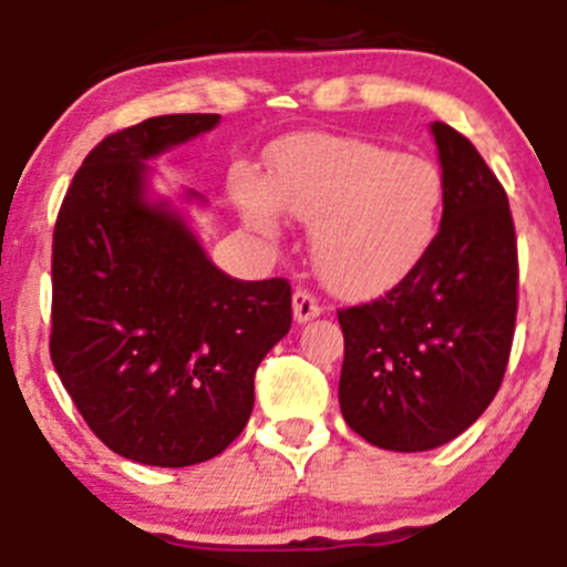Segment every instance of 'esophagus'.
Listing matches in <instances>:
<instances>
[{
	"mask_svg": "<svg viewBox=\"0 0 567 567\" xmlns=\"http://www.w3.org/2000/svg\"><path fill=\"white\" fill-rule=\"evenodd\" d=\"M292 309H295V320L298 322H309V320H315V317L322 315L320 300H317L309 289H295Z\"/></svg>",
	"mask_w": 567,
	"mask_h": 567,
	"instance_id": "1",
	"label": "esophagus"
}]
</instances>
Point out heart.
Here are the masks:
<instances>
[{
	"mask_svg": "<svg viewBox=\"0 0 567 567\" xmlns=\"http://www.w3.org/2000/svg\"><path fill=\"white\" fill-rule=\"evenodd\" d=\"M236 203L275 239L280 212L311 228V258L328 287L370 298L401 284L440 230L445 181L434 161L364 138H292L272 155V181L245 175Z\"/></svg>",
	"mask_w": 567,
	"mask_h": 567,
	"instance_id": "heart-1",
	"label": "heart"
}]
</instances>
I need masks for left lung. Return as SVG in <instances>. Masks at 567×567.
Instances as JSON below:
<instances>
[{
	"label": "left lung",
	"mask_w": 567,
	"mask_h": 567,
	"mask_svg": "<svg viewBox=\"0 0 567 567\" xmlns=\"http://www.w3.org/2000/svg\"><path fill=\"white\" fill-rule=\"evenodd\" d=\"M445 203L423 261L373 303L339 309V406L386 451L440 449L482 417L509 361L517 241L509 199L478 150L434 122Z\"/></svg>",
	"instance_id": "1"
}]
</instances>
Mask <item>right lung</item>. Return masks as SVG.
<instances>
[{
  "label": "right lung",
  "instance_id": "right-lung-1",
  "mask_svg": "<svg viewBox=\"0 0 567 567\" xmlns=\"http://www.w3.org/2000/svg\"><path fill=\"white\" fill-rule=\"evenodd\" d=\"M217 122L169 113L102 138L52 236V364L89 429L142 465L223 454L250 420L258 364L292 326L287 278H230L169 203L147 199L144 161Z\"/></svg>",
  "mask_w": 567,
  "mask_h": 567
}]
</instances>
